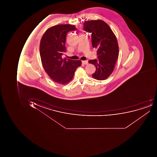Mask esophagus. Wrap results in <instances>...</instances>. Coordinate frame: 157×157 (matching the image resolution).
<instances>
[{"mask_svg":"<svg viewBox=\"0 0 157 157\" xmlns=\"http://www.w3.org/2000/svg\"><path fill=\"white\" fill-rule=\"evenodd\" d=\"M82 63L84 65H88V60L82 61Z\"/></svg>","mask_w":157,"mask_h":157,"instance_id":"34e87169","label":"esophagus"}]
</instances>
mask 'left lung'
<instances>
[{
	"label": "left lung",
	"mask_w": 157,
	"mask_h": 157,
	"mask_svg": "<svg viewBox=\"0 0 157 157\" xmlns=\"http://www.w3.org/2000/svg\"><path fill=\"white\" fill-rule=\"evenodd\" d=\"M83 29L90 33L92 47L98 49V59L88 61L96 67L92 76L96 80H105L112 74L118 59L119 48L116 36L108 24L101 20L85 21Z\"/></svg>",
	"instance_id": "1"
}]
</instances>
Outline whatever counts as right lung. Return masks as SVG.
<instances>
[{"label":"right lung","instance_id":"1","mask_svg":"<svg viewBox=\"0 0 157 157\" xmlns=\"http://www.w3.org/2000/svg\"><path fill=\"white\" fill-rule=\"evenodd\" d=\"M76 30L72 25H56L48 28L41 38L40 52L42 66L49 77L59 84L69 82L77 68L82 64L81 60L62 57L67 51V33Z\"/></svg>","mask_w":157,"mask_h":157}]
</instances>
